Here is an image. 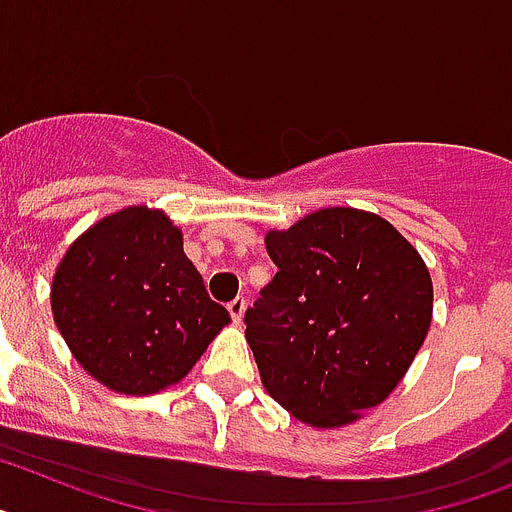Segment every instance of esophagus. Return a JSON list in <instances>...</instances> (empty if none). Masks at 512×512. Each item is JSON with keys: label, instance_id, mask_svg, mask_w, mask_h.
I'll use <instances>...</instances> for the list:
<instances>
[{"label": "esophagus", "instance_id": "34e87169", "mask_svg": "<svg viewBox=\"0 0 512 512\" xmlns=\"http://www.w3.org/2000/svg\"><path fill=\"white\" fill-rule=\"evenodd\" d=\"M227 311H230L232 322H243V314H246V298H243V295L232 298V301L227 303Z\"/></svg>", "mask_w": 512, "mask_h": 512}]
</instances>
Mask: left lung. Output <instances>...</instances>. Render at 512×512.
<instances>
[{"instance_id": "8db88e82", "label": "left lung", "mask_w": 512, "mask_h": 512, "mask_svg": "<svg viewBox=\"0 0 512 512\" xmlns=\"http://www.w3.org/2000/svg\"><path fill=\"white\" fill-rule=\"evenodd\" d=\"M280 272L246 311L261 384L319 429L390 398L432 324V277L387 219L319 209L266 232Z\"/></svg>"}]
</instances>
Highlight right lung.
Returning a JSON list of instances; mask_svg holds the SVG:
<instances>
[{
	"instance_id": "1",
	"label": "right lung",
	"mask_w": 512,
	"mask_h": 512,
	"mask_svg": "<svg viewBox=\"0 0 512 512\" xmlns=\"http://www.w3.org/2000/svg\"><path fill=\"white\" fill-rule=\"evenodd\" d=\"M52 314L75 361L125 395L180 382L230 324L185 256L183 232L146 206L114 211L67 248Z\"/></svg>"
}]
</instances>
